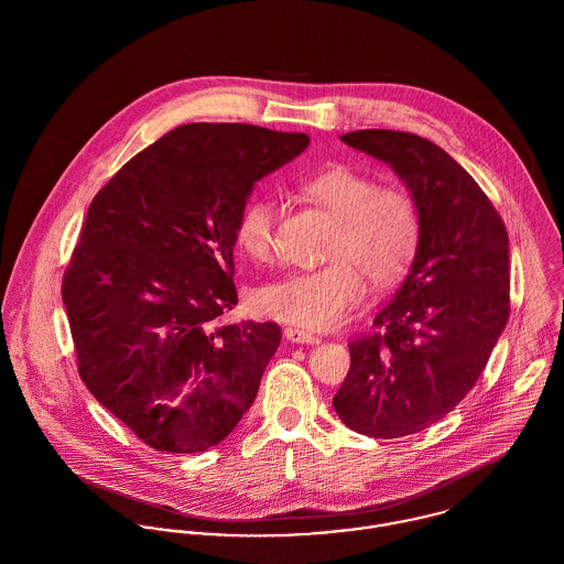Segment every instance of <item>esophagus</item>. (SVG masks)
<instances>
[{"label":"esophagus","instance_id":"1","mask_svg":"<svg viewBox=\"0 0 564 564\" xmlns=\"http://www.w3.org/2000/svg\"><path fill=\"white\" fill-rule=\"evenodd\" d=\"M284 336H286V340L300 343V345H315V343H319V338L315 334H311L306 329H300V327H286Z\"/></svg>","mask_w":564,"mask_h":564}]
</instances>
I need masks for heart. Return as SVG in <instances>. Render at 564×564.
<instances>
[{"label": "heart", "mask_w": 564, "mask_h": 564, "mask_svg": "<svg viewBox=\"0 0 564 564\" xmlns=\"http://www.w3.org/2000/svg\"><path fill=\"white\" fill-rule=\"evenodd\" d=\"M304 188L336 221L325 247V258L332 262L260 286L256 308L275 322L325 329L338 325L365 300L362 273L376 289L402 280L419 249L421 219L408 193L380 188L376 180L349 166L325 169ZM278 213V199L271 195L245 204L237 242L249 258L267 262L273 256Z\"/></svg>", "instance_id": "heart-1"}]
</instances>
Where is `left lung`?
I'll list each match as a JSON object with an SVG mask.
<instances>
[{"label":"left lung","instance_id":"8db88e82","mask_svg":"<svg viewBox=\"0 0 564 564\" xmlns=\"http://www.w3.org/2000/svg\"><path fill=\"white\" fill-rule=\"evenodd\" d=\"M340 141L387 162L421 219L408 275L373 319L384 332L349 343L332 400L347 427L400 438L441 421L478 382L510 313L508 232L478 182L432 141L395 130Z\"/></svg>","mask_w":564,"mask_h":564}]
</instances>
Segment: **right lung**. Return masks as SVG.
<instances>
[{
	"label": "right lung",
	"mask_w": 564,
	"mask_h": 564,
	"mask_svg": "<svg viewBox=\"0 0 564 564\" xmlns=\"http://www.w3.org/2000/svg\"><path fill=\"white\" fill-rule=\"evenodd\" d=\"M308 134L188 123L95 195L63 280L93 398L159 452L221 443L258 395L282 332L226 323L237 306V221L253 186Z\"/></svg>",
	"instance_id": "1"
}]
</instances>
